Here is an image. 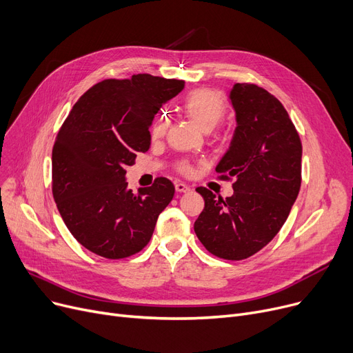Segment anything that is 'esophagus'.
<instances>
[{"label":"esophagus","mask_w":353,"mask_h":353,"mask_svg":"<svg viewBox=\"0 0 353 353\" xmlns=\"http://www.w3.org/2000/svg\"><path fill=\"white\" fill-rule=\"evenodd\" d=\"M174 188H176V192H179V193H186V192L190 190V188L188 186V184L180 183V181L174 183Z\"/></svg>","instance_id":"esophagus-1"}]
</instances>
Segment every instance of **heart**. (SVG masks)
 Returning <instances> with one entry per match:
<instances>
[{
	"label": "heart",
	"mask_w": 353,
	"mask_h": 353,
	"mask_svg": "<svg viewBox=\"0 0 353 353\" xmlns=\"http://www.w3.org/2000/svg\"><path fill=\"white\" fill-rule=\"evenodd\" d=\"M183 111L188 117L203 132H210L221 120L225 119L228 105L225 99L221 97L217 91L209 88L194 90L183 100ZM169 120L165 116H160L154 120L150 134L152 139H161L165 134ZM179 170L183 174H192L193 169L188 161H181L179 164Z\"/></svg>",
	"instance_id": "obj_1"
}]
</instances>
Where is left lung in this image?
Segmentation results:
<instances>
[{"mask_svg":"<svg viewBox=\"0 0 353 353\" xmlns=\"http://www.w3.org/2000/svg\"><path fill=\"white\" fill-rule=\"evenodd\" d=\"M230 100L237 127L216 172L234 180V193L223 199L197 188L205 209L194 232L212 254L243 261L270 242L290 213L302 183V143L282 103L265 88L236 83Z\"/></svg>","mask_w":353,"mask_h":353,"instance_id":"8db88e82","label":"left lung"}]
</instances>
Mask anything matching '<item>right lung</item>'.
<instances>
[{
    "instance_id": "right-lung-1",
    "label": "right lung",
    "mask_w": 353,
    "mask_h": 353,
    "mask_svg": "<svg viewBox=\"0 0 353 353\" xmlns=\"http://www.w3.org/2000/svg\"><path fill=\"white\" fill-rule=\"evenodd\" d=\"M183 87L181 80L134 74L94 84L72 105L54 141L51 184L67 229L87 250L124 259L150 242L174 186L157 177L133 193L125 169L148 150L154 114Z\"/></svg>"
}]
</instances>
